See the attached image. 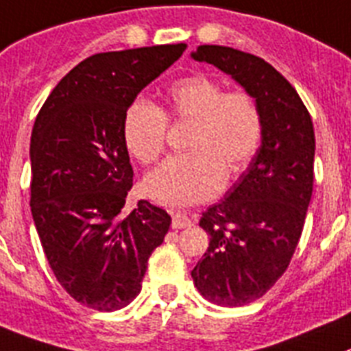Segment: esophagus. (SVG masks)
<instances>
[{
    "label": "esophagus",
    "mask_w": 351,
    "mask_h": 351,
    "mask_svg": "<svg viewBox=\"0 0 351 351\" xmlns=\"http://www.w3.org/2000/svg\"><path fill=\"white\" fill-rule=\"evenodd\" d=\"M193 222L192 219L188 217V213L184 211H178V213H173L172 215V228L173 230H182V228H190Z\"/></svg>",
    "instance_id": "1"
}]
</instances>
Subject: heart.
I'll return each mask as SVG.
<instances>
[{"label": "heart", "mask_w": 351, "mask_h": 351, "mask_svg": "<svg viewBox=\"0 0 351 351\" xmlns=\"http://www.w3.org/2000/svg\"><path fill=\"white\" fill-rule=\"evenodd\" d=\"M167 118L192 120L186 149L145 179V193L165 206H192L221 192L226 173L247 169L262 143L258 104L245 91H226L206 75L178 78L165 91V106L136 100L123 117V140L141 165L156 163L165 150Z\"/></svg>", "instance_id": "b5f03b06"}]
</instances>
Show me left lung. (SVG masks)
Listing matches in <instances>:
<instances>
[{"label":"left lung","mask_w":351,"mask_h":351,"mask_svg":"<svg viewBox=\"0 0 351 351\" xmlns=\"http://www.w3.org/2000/svg\"><path fill=\"white\" fill-rule=\"evenodd\" d=\"M192 57L231 75L262 111L258 152L199 221L210 245L192 271L208 301L242 306L282 278L298 247L314 186V125L291 82L256 55L202 45Z\"/></svg>","instance_id":"1"}]
</instances>
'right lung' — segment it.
Returning a JSON list of instances; mask_svg holds the SVG:
<instances>
[{"label":"right lung","mask_w":351,"mask_h":351,"mask_svg":"<svg viewBox=\"0 0 351 351\" xmlns=\"http://www.w3.org/2000/svg\"><path fill=\"white\" fill-rule=\"evenodd\" d=\"M184 50L181 43L91 55L55 86L32 129L40 244L57 282L95 311H118L140 294L149 256L169 233L170 215L149 201L123 211L134 178L123 117Z\"/></svg>","instance_id":"add662e5"}]
</instances>
